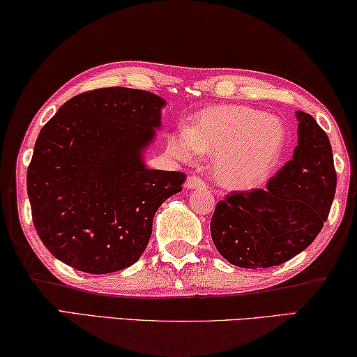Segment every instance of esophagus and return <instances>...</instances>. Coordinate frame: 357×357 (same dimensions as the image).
I'll return each mask as SVG.
<instances>
[{
  "label": "esophagus",
  "instance_id": "esophagus-1",
  "mask_svg": "<svg viewBox=\"0 0 357 357\" xmlns=\"http://www.w3.org/2000/svg\"><path fill=\"white\" fill-rule=\"evenodd\" d=\"M206 186V182L197 175H190L185 182V188L186 190H196V188H204Z\"/></svg>",
  "mask_w": 357,
  "mask_h": 357
}]
</instances>
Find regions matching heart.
Listing matches in <instances>:
<instances>
[{
    "instance_id": "heart-1",
    "label": "heart",
    "mask_w": 357,
    "mask_h": 357,
    "mask_svg": "<svg viewBox=\"0 0 357 357\" xmlns=\"http://www.w3.org/2000/svg\"><path fill=\"white\" fill-rule=\"evenodd\" d=\"M286 130L275 116L243 106L204 110L169 140V150L183 162L215 156V174L231 188L261 182L284 149Z\"/></svg>"
}]
</instances>
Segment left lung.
Instances as JSON below:
<instances>
[{
	"label": "left lung",
	"instance_id": "obj_1",
	"mask_svg": "<svg viewBox=\"0 0 357 357\" xmlns=\"http://www.w3.org/2000/svg\"><path fill=\"white\" fill-rule=\"evenodd\" d=\"M296 116L294 155L266 188L234 191L215 207L212 241L234 266L283 264L317 238L329 215L337 186L329 137L310 114Z\"/></svg>",
	"mask_w": 357,
	"mask_h": 357
}]
</instances>
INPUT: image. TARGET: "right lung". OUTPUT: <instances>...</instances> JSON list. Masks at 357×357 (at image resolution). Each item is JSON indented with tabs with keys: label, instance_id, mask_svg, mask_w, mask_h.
<instances>
[{
	"label": "right lung",
	"instance_id": "right-lung-1",
	"mask_svg": "<svg viewBox=\"0 0 357 357\" xmlns=\"http://www.w3.org/2000/svg\"><path fill=\"white\" fill-rule=\"evenodd\" d=\"M165 106L150 91L98 89L64 102L40 130L26 190L38 236L56 259L101 275L142 256L156 210L185 182L142 158Z\"/></svg>",
	"mask_w": 357,
	"mask_h": 357
}]
</instances>
